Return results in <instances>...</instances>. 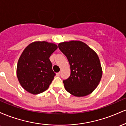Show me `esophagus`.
Listing matches in <instances>:
<instances>
[{
	"mask_svg": "<svg viewBox=\"0 0 126 126\" xmlns=\"http://www.w3.org/2000/svg\"><path fill=\"white\" fill-rule=\"evenodd\" d=\"M60 72H58V73H56V76H60Z\"/></svg>",
	"mask_w": 126,
	"mask_h": 126,
	"instance_id": "1",
	"label": "esophagus"
}]
</instances>
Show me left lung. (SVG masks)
Here are the masks:
<instances>
[{
	"mask_svg": "<svg viewBox=\"0 0 126 126\" xmlns=\"http://www.w3.org/2000/svg\"><path fill=\"white\" fill-rule=\"evenodd\" d=\"M59 48L70 64V77L63 80L66 90L77 97L91 94L102 75L98 54L87 44L78 40L59 43Z\"/></svg>",
	"mask_w": 126,
	"mask_h": 126,
	"instance_id": "8db88e82",
	"label": "left lung"
}]
</instances>
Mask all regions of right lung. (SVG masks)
Listing matches in <instances>:
<instances>
[{"label":"right lung","mask_w":126,"mask_h":126,"mask_svg":"<svg viewBox=\"0 0 126 126\" xmlns=\"http://www.w3.org/2000/svg\"><path fill=\"white\" fill-rule=\"evenodd\" d=\"M57 48L54 43L43 41L32 42L24 49L17 64L16 75L25 91L36 95L48 89L56 75L49 58Z\"/></svg>","instance_id":"right-lung-1"}]
</instances>
